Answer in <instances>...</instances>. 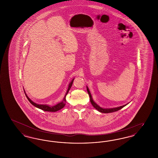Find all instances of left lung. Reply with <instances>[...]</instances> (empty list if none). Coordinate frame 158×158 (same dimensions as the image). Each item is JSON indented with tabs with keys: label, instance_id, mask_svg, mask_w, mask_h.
Here are the masks:
<instances>
[{
	"label": "left lung",
	"instance_id": "obj_1",
	"mask_svg": "<svg viewBox=\"0 0 158 158\" xmlns=\"http://www.w3.org/2000/svg\"><path fill=\"white\" fill-rule=\"evenodd\" d=\"M86 89H87V91H88V93L89 95V97H90V103L92 104V105H93V106L97 109L98 110V111L101 112L102 113H113V112H115V111H117L118 110H120L121 108H123V107H124L126 105H127L128 104H126V105H123V106H118V107H115V108H101V106H99L98 104H97L93 100L92 97V95L90 94V91L89 90V88H88V86H86Z\"/></svg>",
	"mask_w": 158,
	"mask_h": 158
}]
</instances>
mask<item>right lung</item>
Wrapping results in <instances>:
<instances>
[{"label":"right lung","mask_w":158,"mask_h":158,"mask_svg":"<svg viewBox=\"0 0 158 158\" xmlns=\"http://www.w3.org/2000/svg\"><path fill=\"white\" fill-rule=\"evenodd\" d=\"M73 81H74V79H73L72 81V82L69 83V86H68V90H67V92H66V95H65L64 97L63 98V101H62L61 102H59V103H58L57 104L54 105V106H50V105H45V104H44V105H43V104H37L35 103L34 102H33L32 100H31L30 98H29V97L27 96V95L26 94V93H25V91H24V92H25V95H26L27 98L28 99V100L30 101V102L32 105L35 106V107H37L38 108H40V109H41V110H43V111H45L56 112V111H57L60 110L61 109H62V108L65 106V105H66V95H67L70 89L71 88V87H72V86Z\"/></svg>","instance_id":"add662e5"}]
</instances>
